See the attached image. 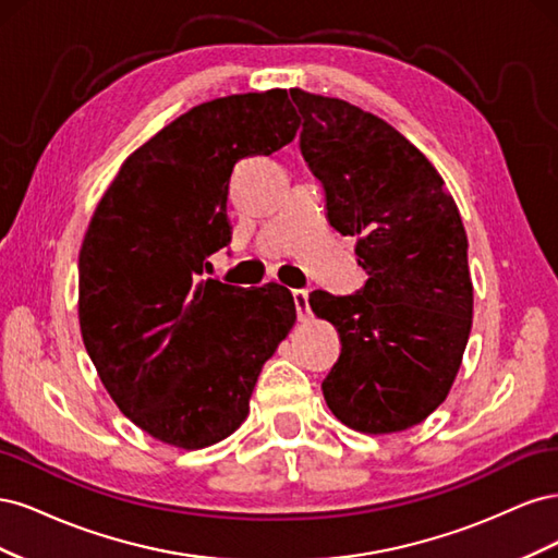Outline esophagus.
<instances>
[{
  "mask_svg": "<svg viewBox=\"0 0 558 558\" xmlns=\"http://www.w3.org/2000/svg\"><path fill=\"white\" fill-rule=\"evenodd\" d=\"M293 300H295L298 318H307V316H310V291L295 289V291H293Z\"/></svg>",
  "mask_w": 558,
  "mask_h": 558,
  "instance_id": "obj_1",
  "label": "esophagus"
}]
</instances>
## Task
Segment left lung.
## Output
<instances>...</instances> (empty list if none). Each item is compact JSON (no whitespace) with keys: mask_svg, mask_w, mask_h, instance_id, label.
Returning a JSON list of instances; mask_svg holds the SVG:
<instances>
[{"mask_svg":"<svg viewBox=\"0 0 558 558\" xmlns=\"http://www.w3.org/2000/svg\"><path fill=\"white\" fill-rule=\"evenodd\" d=\"M291 97L305 118L300 150L324 183L328 221L359 240L367 272L353 295H310L342 342L324 398L353 430H408L445 402L470 337L459 207L430 160L379 116L300 88Z\"/></svg>","mask_w":558,"mask_h":558,"instance_id":"1","label":"left lung"}]
</instances>
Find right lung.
Segmentation results:
<instances>
[{"mask_svg": "<svg viewBox=\"0 0 558 558\" xmlns=\"http://www.w3.org/2000/svg\"><path fill=\"white\" fill-rule=\"evenodd\" d=\"M300 128L289 93L228 95L179 116L121 165L78 253L83 344L134 426L205 449L242 426L265 361L295 324L289 289L202 279L228 246L234 165Z\"/></svg>", "mask_w": 558, "mask_h": 558, "instance_id": "1", "label": "right lung"}]
</instances>
